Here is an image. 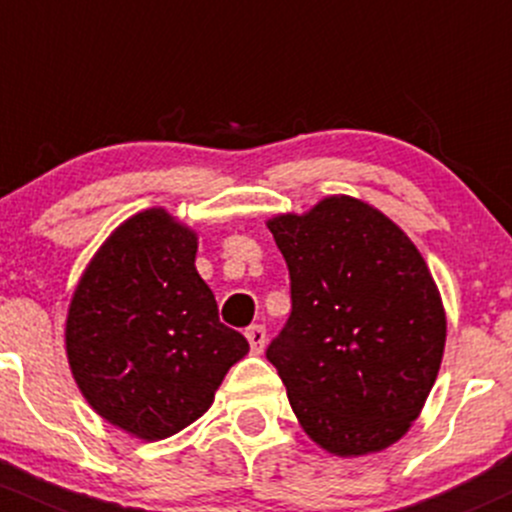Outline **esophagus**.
Masks as SVG:
<instances>
[{
  "label": "esophagus",
  "instance_id": "obj_1",
  "mask_svg": "<svg viewBox=\"0 0 512 512\" xmlns=\"http://www.w3.org/2000/svg\"><path fill=\"white\" fill-rule=\"evenodd\" d=\"M245 338H247V343H250L252 353H262V348H265V343H267V331H265V326H260V324L250 326V328H247V331H245Z\"/></svg>",
  "mask_w": 512,
  "mask_h": 512
}]
</instances>
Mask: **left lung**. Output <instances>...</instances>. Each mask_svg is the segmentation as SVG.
<instances>
[{
  "mask_svg": "<svg viewBox=\"0 0 512 512\" xmlns=\"http://www.w3.org/2000/svg\"><path fill=\"white\" fill-rule=\"evenodd\" d=\"M267 228L287 262L292 314L265 355L301 427L336 456L395 444L437 380L446 341L422 255L390 218L348 196Z\"/></svg>",
  "mask_w": 512,
  "mask_h": 512,
  "instance_id": "8db88e82",
  "label": "left lung"
}]
</instances>
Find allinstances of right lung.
<instances>
[{"label": "right lung", "instance_id": "right-lung-1", "mask_svg": "<svg viewBox=\"0 0 512 512\" xmlns=\"http://www.w3.org/2000/svg\"><path fill=\"white\" fill-rule=\"evenodd\" d=\"M196 235L161 208L137 213L100 247L75 289L66 351L85 400L139 439H166L211 407L250 351L220 324L196 272Z\"/></svg>", "mask_w": 512, "mask_h": 512}]
</instances>
